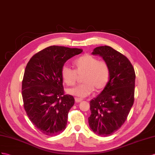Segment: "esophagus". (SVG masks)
<instances>
[{"mask_svg":"<svg viewBox=\"0 0 155 155\" xmlns=\"http://www.w3.org/2000/svg\"><path fill=\"white\" fill-rule=\"evenodd\" d=\"M74 101L76 103H80L82 101V100H81V99H79V98H77V97H75L74 98Z\"/></svg>","mask_w":155,"mask_h":155,"instance_id":"obj_1","label":"esophagus"}]
</instances>
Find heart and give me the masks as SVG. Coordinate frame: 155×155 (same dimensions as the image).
Listing matches in <instances>:
<instances>
[{"instance_id":"1","label":"heart","mask_w":155,"mask_h":155,"mask_svg":"<svg viewBox=\"0 0 155 155\" xmlns=\"http://www.w3.org/2000/svg\"><path fill=\"white\" fill-rule=\"evenodd\" d=\"M74 65V70L65 65L61 71L63 81L67 86H74L77 82V76L82 74V84L67 89V92L69 94L82 98L90 95L94 90L100 92L107 85L110 70L106 61H99L97 58L87 54L77 59Z\"/></svg>"}]
</instances>
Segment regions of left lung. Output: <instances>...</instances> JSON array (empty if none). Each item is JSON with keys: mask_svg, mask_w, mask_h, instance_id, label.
Returning a JSON list of instances; mask_svg holds the SVG:
<instances>
[{"mask_svg": "<svg viewBox=\"0 0 155 155\" xmlns=\"http://www.w3.org/2000/svg\"><path fill=\"white\" fill-rule=\"evenodd\" d=\"M92 54L101 55L110 70L107 85L90 102L88 118L93 132L106 137L120 128L128 117L134 102L136 73L128 58L110 46L96 47Z\"/></svg>", "mask_w": 155, "mask_h": 155, "instance_id": "left-lung-1", "label": "left lung"}]
</instances>
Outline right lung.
I'll list each match as a JSON object with an SVG mask.
<instances>
[{
	"instance_id": "right-lung-1",
	"label": "right lung",
	"mask_w": 155,
	"mask_h": 155,
	"mask_svg": "<svg viewBox=\"0 0 155 155\" xmlns=\"http://www.w3.org/2000/svg\"><path fill=\"white\" fill-rule=\"evenodd\" d=\"M81 52L79 48L51 46L27 63L22 81L23 107L31 122L46 136H57L66 128L74 99L64 93L61 71L67 60Z\"/></svg>"
}]
</instances>
